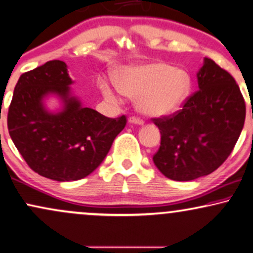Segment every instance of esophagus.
Instances as JSON below:
<instances>
[{
    "label": "esophagus",
    "mask_w": 253,
    "mask_h": 253,
    "mask_svg": "<svg viewBox=\"0 0 253 253\" xmlns=\"http://www.w3.org/2000/svg\"><path fill=\"white\" fill-rule=\"evenodd\" d=\"M127 122H129L130 124H136V126H143L144 124V121L138 119V117H130L129 120H127Z\"/></svg>",
    "instance_id": "34e87169"
}]
</instances>
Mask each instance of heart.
<instances>
[{"instance_id":"1","label":"heart","mask_w":253,"mask_h":253,"mask_svg":"<svg viewBox=\"0 0 253 253\" xmlns=\"http://www.w3.org/2000/svg\"><path fill=\"white\" fill-rule=\"evenodd\" d=\"M116 84L121 93L137 98V108L149 117H165L181 109L192 88V80L185 71L165 62L132 65L116 73ZM100 88L104 97L119 101V91L106 81Z\"/></svg>"}]
</instances>
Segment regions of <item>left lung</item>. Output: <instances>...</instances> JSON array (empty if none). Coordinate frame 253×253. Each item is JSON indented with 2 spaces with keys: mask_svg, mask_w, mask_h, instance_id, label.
<instances>
[{
  "mask_svg": "<svg viewBox=\"0 0 253 253\" xmlns=\"http://www.w3.org/2000/svg\"><path fill=\"white\" fill-rule=\"evenodd\" d=\"M199 90L173 116L157 119L162 133L153 163L166 178L191 181L224 163L239 138L245 102L235 79L214 60L203 59Z\"/></svg>",
  "mask_w": 253,
  "mask_h": 253,
  "instance_id": "8db88e82",
  "label": "left lung"
}]
</instances>
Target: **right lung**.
Instances as JSON below:
<instances>
[{
    "instance_id": "obj_1",
    "label": "right lung",
    "mask_w": 253,
    "mask_h": 253,
    "mask_svg": "<svg viewBox=\"0 0 253 253\" xmlns=\"http://www.w3.org/2000/svg\"><path fill=\"white\" fill-rule=\"evenodd\" d=\"M67 65L52 60L22 74L8 113V129L23 158L39 175L74 181L94 172L126 124V116L109 119L84 107L72 93ZM57 97L61 108L46 107Z\"/></svg>"
}]
</instances>
